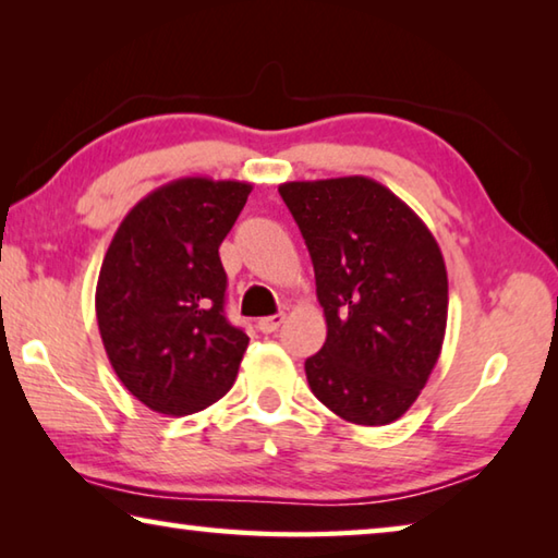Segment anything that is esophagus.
Returning a JSON list of instances; mask_svg holds the SVG:
<instances>
[{"label": "esophagus", "instance_id": "1", "mask_svg": "<svg viewBox=\"0 0 558 558\" xmlns=\"http://www.w3.org/2000/svg\"><path fill=\"white\" fill-rule=\"evenodd\" d=\"M282 323H286V315H270V317L258 319V329L263 335H272Z\"/></svg>", "mask_w": 558, "mask_h": 558}]
</instances>
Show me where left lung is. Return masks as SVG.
<instances>
[{
  "mask_svg": "<svg viewBox=\"0 0 558 558\" xmlns=\"http://www.w3.org/2000/svg\"><path fill=\"white\" fill-rule=\"evenodd\" d=\"M315 266L327 339L305 362L313 393L339 418L386 426L411 409L448 323V272L409 204L369 177L278 186Z\"/></svg>",
  "mask_w": 558,
  "mask_h": 558,
  "instance_id": "1",
  "label": "left lung"
}]
</instances>
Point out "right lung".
<instances>
[{
	"label": "right lung",
	"instance_id": "1",
	"mask_svg": "<svg viewBox=\"0 0 558 558\" xmlns=\"http://www.w3.org/2000/svg\"><path fill=\"white\" fill-rule=\"evenodd\" d=\"M251 184L182 177L128 211L102 258L96 315L118 379L147 409L189 415L231 389L248 335L223 313L219 245Z\"/></svg>",
	"mask_w": 558,
	"mask_h": 558
}]
</instances>
